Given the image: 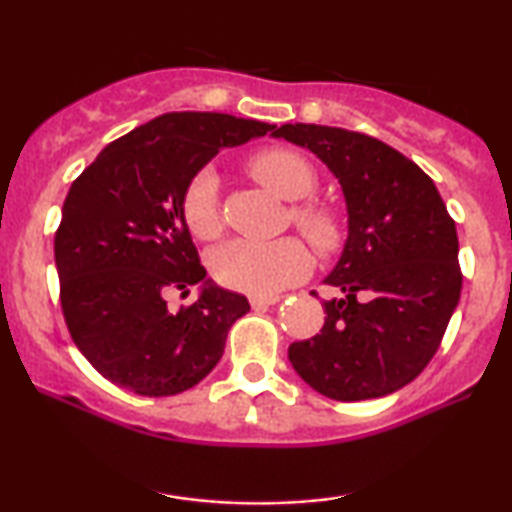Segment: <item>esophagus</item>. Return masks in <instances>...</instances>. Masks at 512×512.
Masks as SVG:
<instances>
[{
    "instance_id": "1",
    "label": "esophagus",
    "mask_w": 512,
    "mask_h": 512,
    "mask_svg": "<svg viewBox=\"0 0 512 512\" xmlns=\"http://www.w3.org/2000/svg\"><path fill=\"white\" fill-rule=\"evenodd\" d=\"M249 303H251V307H254V310H263V307H270V305L279 303V296H251Z\"/></svg>"
}]
</instances>
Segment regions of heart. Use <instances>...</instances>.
Returning <instances> with one entry per match:
<instances>
[{"label":"heart","mask_w":512,"mask_h":512,"mask_svg":"<svg viewBox=\"0 0 512 512\" xmlns=\"http://www.w3.org/2000/svg\"><path fill=\"white\" fill-rule=\"evenodd\" d=\"M251 172L284 200H305L317 188V172L310 160L291 149H268L251 158ZM184 221L200 240L221 233L219 177L205 167L191 179L184 193ZM291 219L319 254H333L342 244V221L331 207L305 202L293 207ZM216 282L249 296H272L310 272V254L296 237L261 242L237 237L212 254Z\"/></svg>","instance_id":"heart-1"}]
</instances>
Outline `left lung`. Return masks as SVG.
<instances>
[{
  "label": "left lung",
  "instance_id": "obj_1",
  "mask_svg": "<svg viewBox=\"0 0 512 512\" xmlns=\"http://www.w3.org/2000/svg\"><path fill=\"white\" fill-rule=\"evenodd\" d=\"M272 137L310 149L340 181L347 242L324 282V326L289 361L333 401L394 394L429 366L461 296L459 240L436 184L380 139L286 123Z\"/></svg>",
  "mask_w": 512,
  "mask_h": 512
}]
</instances>
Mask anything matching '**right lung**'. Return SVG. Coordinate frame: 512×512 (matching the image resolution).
<instances>
[{
  "mask_svg": "<svg viewBox=\"0 0 512 512\" xmlns=\"http://www.w3.org/2000/svg\"><path fill=\"white\" fill-rule=\"evenodd\" d=\"M275 125L172 111L102 149L69 188L55 233L60 303L97 373L139 396H174L212 373L249 300L207 279L184 221L191 179L226 146ZM201 286L169 310L172 290Z\"/></svg>",
  "mask_w": 512,
  "mask_h": 512,
  "instance_id": "right-lung-1",
  "label": "right lung"
}]
</instances>
